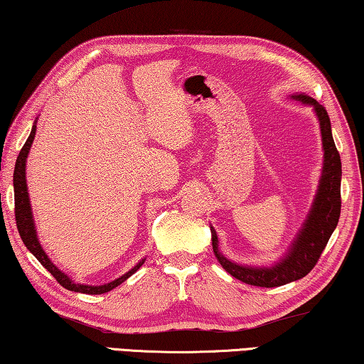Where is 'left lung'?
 <instances>
[{
    "mask_svg": "<svg viewBox=\"0 0 364 364\" xmlns=\"http://www.w3.org/2000/svg\"><path fill=\"white\" fill-rule=\"evenodd\" d=\"M292 97L304 102V104L314 105L315 108L321 127L324 163L320 188H318L314 208H311L309 219L305 220L301 233L292 243L289 252L286 254L282 262L270 267V269L238 265L230 262L219 252L218 235H215L214 228H211L213 250L220 265L240 282L251 286H260V288H275V286H283L309 275L318 260H320L321 252L326 247L341 218L342 164L339 151L336 149L333 132H331L329 114L326 108L318 104L315 99L309 97V95L301 94L292 95Z\"/></svg>",
    "mask_w": 364,
    "mask_h": 364,
    "instance_id": "obj_1",
    "label": "left lung"
}]
</instances>
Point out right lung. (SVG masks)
Listing matches in <instances>:
<instances>
[{"instance_id": "right-lung-1", "label": "right lung", "mask_w": 364, "mask_h": 364, "mask_svg": "<svg viewBox=\"0 0 364 364\" xmlns=\"http://www.w3.org/2000/svg\"><path fill=\"white\" fill-rule=\"evenodd\" d=\"M35 132H36V123L31 127V132L27 139V142L23 144L21 153H18L17 161H16V168H14V214H16V224H17V230L21 238L23 241V245L27 246V250L33 254V256L40 260L41 265L46 269L50 275H53L57 283L68 291H75V292H82V294H104V292L112 291L113 288H117L123 282H126L132 273H136L140 267H142V262H139L132 270H129L118 279H114L112 283L102 284V286H87V284H80L75 283L70 279L65 273H62L57 267L50 262L49 257L46 256V252L43 251V247L38 241L36 237V230H35V224H33V218H31V209H30V201H28V192H27V182H25V161H27L28 156V150L31 146V142L35 139Z\"/></svg>"}]
</instances>
